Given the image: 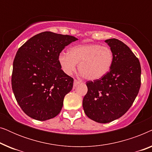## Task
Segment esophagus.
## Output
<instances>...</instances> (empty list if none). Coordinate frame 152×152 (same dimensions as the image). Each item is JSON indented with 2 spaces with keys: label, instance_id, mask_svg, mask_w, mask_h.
Segmentation results:
<instances>
[{
  "label": "esophagus",
  "instance_id": "1",
  "mask_svg": "<svg viewBox=\"0 0 152 152\" xmlns=\"http://www.w3.org/2000/svg\"><path fill=\"white\" fill-rule=\"evenodd\" d=\"M79 84H80V81H78V80H74V87H75V86H77Z\"/></svg>",
  "mask_w": 152,
  "mask_h": 152
}]
</instances>
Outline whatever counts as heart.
<instances>
[{"mask_svg":"<svg viewBox=\"0 0 152 152\" xmlns=\"http://www.w3.org/2000/svg\"><path fill=\"white\" fill-rule=\"evenodd\" d=\"M61 69L71 75L77 64L81 75L90 80L102 78L110 71L113 64V53L109 47L96 43L78 45L69 50V54L61 52L59 55Z\"/></svg>","mask_w":152,"mask_h":152,"instance_id":"b5f03b06","label":"heart"}]
</instances>
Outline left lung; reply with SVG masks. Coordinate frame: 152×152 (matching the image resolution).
Instances as JSON below:
<instances>
[{"instance_id": "obj_1", "label": "left lung", "mask_w": 152, "mask_h": 152, "mask_svg": "<svg viewBox=\"0 0 152 152\" xmlns=\"http://www.w3.org/2000/svg\"><path fill=\"white\" fill-rule=\"evenodd\" d=\"M113 53V64L99 80L86 82L88 92L83 99L84 113L99 123H108L129 109L140 90V61L126 44L116 39H107Z\"/></svg>"}]
</instances>
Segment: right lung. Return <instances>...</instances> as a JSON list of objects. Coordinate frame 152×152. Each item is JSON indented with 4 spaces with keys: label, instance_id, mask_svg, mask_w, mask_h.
Instances as JSON below:
<instances>
[{
    "label": "right lung",
    "instance_id": "add662e5",
    "mask_svg": "<svg viewBox=\"0 0 152 152\" xmlns=\"http://www.w3.org/2000/svg\"><path fill=\"white\" fill-rule=\"evenodd\" d=\"M77 40L70 35L43 32L19 48L13 62L12 87L18 105L29 117L44 121L60 113L73 78L61 69L58 57Z\"/></svg>",
    "mask_w": 152,
    "mask_h": 152
}]
</instances>
